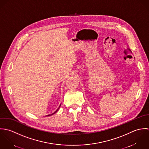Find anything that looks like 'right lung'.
Instances as JSON below:
<instances>
[{
	"instance_id": "right-lung-1",
	"label": "right lung",
	"mask_w": 149,
	"mask_h": 149,
	"mask_svg": "<svg viewBox=\"0 0 149 149\" xmlns=\"http://www.w3.org/2000/svg\"><path fill=\"white\" fill-rule=\"evenodd\" d=\"M60 107H59V108H58V109H57V110H56V111H55V112H54V113H52V114H51V115H48V116H51V115H54V114H55V113H56V112H57V111H58V110H59V109Z\"/></svg>"
}]
</instances>
